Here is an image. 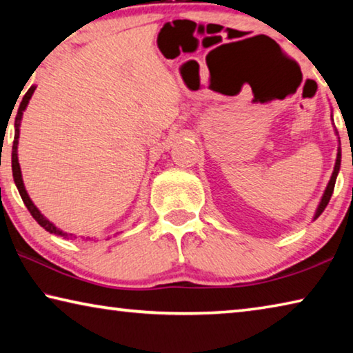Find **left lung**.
<instances>
[{
  "instance_id": "1",
  "label": "left lung",
  "mask_w": 353,
  "mask_h": 353,
  "mask_svg": "<svg viewBox=\"0 0 353 353\" xmlns=\"http://www.w3.org/2000/svg\"><path fill=\"white\" fill-rule=\"evenodd\" d=\"M339 166H341V149L338 148L336 163H334L333 174H332V177H330V182H328L327 188H325V191H324V196H322V199H321V202H319L318 210H316V213H314V219L318 218L319 214L325 210V207H327V204H328V201H330V198H332V194H333V188H334V182H336V176H338V172H339Z\"/></svg>"
}]
</instances>
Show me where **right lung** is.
I'll list each match as a JSON object with an SVG mask.
<instances>
[{
  "instance_id": "obj_1",
  "label": "right lung",
  "mask_w": 353,
  "mask_h": 353,
  "mask_svg": "<svg viewBox=\"0 0 353 353\" xmlns=\"http://www.w3.org/2000/svg\"><path fill=\"white\" fill-rule=\"evenodd\" d=\"M35 90V87L32 85L29 90L26 92L25 97H23L21 103H20V107H19V112H17V117H15V137H14V146H12V174H14V181H15V185L17 188H19V193L21 196L23 202H25V205L28 207L29 213L32 214V218L37 221V223L43 227V229L46 232H50V234H54V235H59V236H63L67 238L68 234L67 232H62L61 229H57V227L50 223L43 214L40 213V210L37 207H35L32 204L31 198H29V194L26 193V188H25V183H23V177H21V170H20V163H19V154H17V149H19V139H20V123H21V117H23V112H25L26 105L29 103V99H31L32 93ZM70 236H73L70 234ZM76 238V236H74Z\"/></svg>"
}]
</instances>
